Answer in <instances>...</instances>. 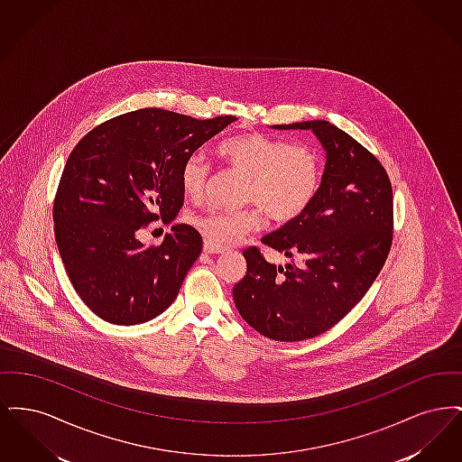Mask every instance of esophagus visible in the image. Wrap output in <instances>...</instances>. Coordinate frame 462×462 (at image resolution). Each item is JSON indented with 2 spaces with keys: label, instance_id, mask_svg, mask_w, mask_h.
<instances>
[{
  "label": "esophagus",
  "instance_id": "34e87169",
  "mask_svg": "<svg viewBox=\"0 0 462 462\" xmlns=\"http://www.w3.org/2000/svg\"><path fill=\"white\" fill-rule=\"evenodd\" d=\"M204 251H206L208 254H220V253H223L225 249H223V247H217V245H213L209 241H204Z\"/></svg>",
  "mask_w": 462,
  "mask_h": 462
}]
</instances>
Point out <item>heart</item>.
Listing matches in <instances>:
<instances>
[{
	"label": "heart",
	"instance_id": "obj_1",
	"mask_svg": "<svg viewBox=\"0 0 462 462\" xmlns=\"http://www.w3.org/2000/svg\"><path fill=\"white\" fill-rule=\"evenodd\" d=\"M217 152L234 170L244 173L242 202H254L236 211L211 209L194 223L217 247H230L247 234L263 226V209L275 223L300 218L317 198L322 185V161L305 143H286L249 132L223 140ZM208 164L202 155L185 157L180 168V183L189 198L202 196Z\"/></svg>",
	"mask_w": 462,
	"mask_h": 462
}]
</instances>
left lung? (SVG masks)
I'll return each mask as SVG.
<instances>
[{"label":"left lung","mask_w":462,"mask_h":462,"mask_svg":"<svg viewBox=\"0 0 462 462\" xmlns=\"http://www.w3.org/2000/svg\"><path fill=\"white\" fill-rule=\"evenodd\" d=\"M273 128L315 133L326 170L307 211L262 239L289 263H268L256 245L244 249L247 270L234 301L264 337L303 341L334 328L373 286L393 242V189L379 159L329 121Z\"/></svg>","instance_id":"obj_1"}]
</instances>
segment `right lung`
Returning <instances> with one entry per match:
<instances>
[{"label": "right lung", "mask_w": 462, "mask_h": 462, "mask_svg": "<svg viewBox=\"0 0 462 462\" xmlns=\"http://www.w3.org/2000/svg\"><path fill=\"white\" fill-rule=\"evenodd\" d=\"M171 110H133L87 133L67 159L53 200L55 241L67 275L100 319L117 326L152 320L175 301L202 237L175 225L159 245L140 230L183 206L180 168L187 155L234 123Z\"/></svg>", "instance_id": "obj_1"}]
</instances>
